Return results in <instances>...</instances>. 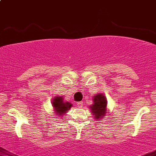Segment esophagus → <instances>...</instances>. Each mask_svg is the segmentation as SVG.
<instances>
[{
  "label": "esophagus",
  "mask_w": 156,
  "mask_h": 156,
  "mask_svg": "<svg viewBox=\"0 0 156 156\" xmlns=\"http://www.w3.org/2000/svg\"><path fill=\"white\" fill-rule=\"evenodd\" d=\"M83 105V102H79L78 103V107H80V108H81V107H83L82 106Z\"/></svg>",
  "instance_id": "obj_1"
}]
</instances>
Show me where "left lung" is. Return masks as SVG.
<instances>
[{"label":"left lung","mask_w":156,"mask_h":156,"mask_svg":"<svg viewBox=\"0 0 156 156\" xmlns=\"http://www.w3.org/2000/svg\"><path fill=\"white\" fill-rule=\"evenodd\" d=\"M93 104L89 106L91 115L97 121L105 117L107 113V101L106 96L102 93H98L93 96Z\"/></svg>","instance_id":"left-lung-1"}]
</instances>
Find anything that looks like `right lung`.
I'll return each mask as SVG.
<instances>
[{
  "mask_svg": "<svg viewBox=\"0 0 156 156\" xmlns=\"http://www.w3.org/2000/svg\"><path fill=\"white\" fill-rule=\"evenodd\" d=\"M52 105L55 111V115L56 116L62 117L65 116L67 111L71 108L73 104L69 101H65L62 96H56L52 99Z\"/></svg>",
  "mask_w": 156,
  "mask_h": 156,
  "instance_id": "obj_1",
  "label": "right lung"
}]
</instances>
